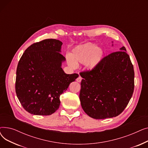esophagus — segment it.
I'll list each match as a JSON object with an SVG mask.
<instances>
[{
  "instance_id": "esophagus-1",
  "label": "esophagus",
  "mask_w": 148,
  "mask_h": 148,
  "mask_svg": "<svg viewBox=\"0 0 148 148\" xmlns=\"http://www.w3.org/2000/svg\"><path fill=\"white\" fill-rule=\"evenodd\" d=\"M82 80V77H81L80 76H79L78 78H77V79H76L77 82H81Z\"/></svg>"
}]
</instances>
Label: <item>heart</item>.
<instances>
[{
    "label": "heart",
    "instance_id": "1",
    "mask_svg": "<svg viewBox=\"0 0 148 148\" xmlns=\"http://www.w3.org/2000/svg\"><path fill=\"white\" fill-rule=\"evenodd\" d=\"M104 56V51L93 44H84L76 47L71 54L67 56L69 66L75 68L77 64H85L89 71L94 69Z\"/></svg>",
    "mask_w": 148,
    "mask_h": 148
}]
</instances>
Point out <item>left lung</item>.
Segmentation results:
<instances>
[{"label":"left lung","mask_w":148,"mask_h":148,"mask_svg":"<svg viewBox=\"0 0 148 148\" xmlns=\"http://www.w3.org/2000/svg\"><path fill=\"white\" fill-rule=\"evenodd\" d=\"M103 58L94 69L80 73L83 78L79 95L81 106L94 119L118 116L133 95V65L125 47Z\"/></svg>","instance_id":"obj_1"}]
</instances>
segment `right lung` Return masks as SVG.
<instances>
[{
  "instance_id": "right-lung-1",
  "label": "right lung",
  "mask_w": 148,
  "mask_h": 148,
  "mask_svg": "<svg viewBox=\"0 0 148 148\" xmlns=\"http://www.w3.org/2000/svg\"><path fill=\"white\" fill-rule=\"evenodd\" d=\"M62 42L47 39L29 46L17 65L15 92L29 113L47 116L60 106V95L79 77L62 68L65 58L60 53Z\"/></svg>"
}]
</instances>
